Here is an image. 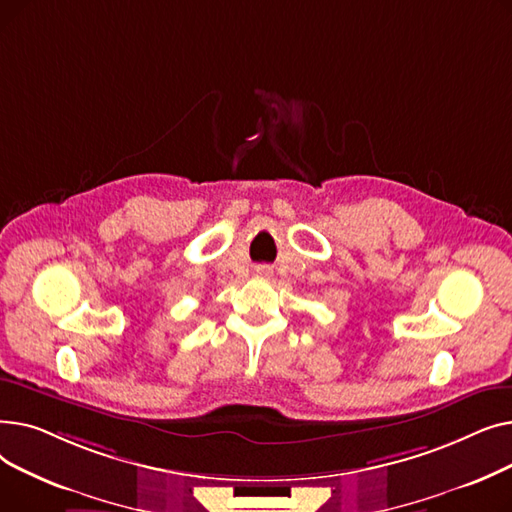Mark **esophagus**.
<instances>
[{"instance_id":"obj_1","label":"esophagus","mask_w":512,"mask_h":512,"mask_svg":"<svg viewBox=\"0 0 512 512\" xmlns=\"http://www.w3.org/2000/svg\"><path fill=\"white\" fill-rule=\"evenodd\" d=\"M257 274H259V276H270L272 270H270V267H267V265H259V267H257Z\"/></svg>"}]
</instances>
